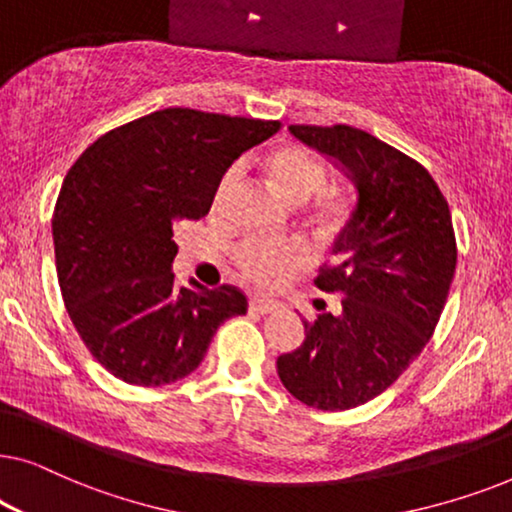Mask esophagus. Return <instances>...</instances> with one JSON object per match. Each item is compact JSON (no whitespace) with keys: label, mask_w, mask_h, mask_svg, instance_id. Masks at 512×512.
<instances>
[{"label":"esophagus","mask_w":512,"mask_h":512,"mask_svg":"<svg viewBox=\"0 0 512 512\" xmlns=\"http://www.w3.org/2000/svg\"><path fill=\"white\" fill-rule=\"evenodd\" d=\"M277 303L275 300H268V298H251L249 300V312L254 314H272L277 310Z\"/></svg>","instance_id":"1"}]
</instances>
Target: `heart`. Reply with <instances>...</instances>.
<instances>
[{
    "label": "heart",
    "instance_id": "obj_1",
    "mask_svg": "<svg viewBox=\"0 0 512 512\" xmlns=\"http://www.w3.org/2000/svg\"><path fill=\"white\" fill-rule=\"evenodd\" d=\"M270 177L275 181L284 198H289L296 205H305L314 195L321 193L326 186V170L310 151L298 144L279 146L270 153L268 158ZM242 179V165H230L221 174L219 184L214 188L212 207L214 212L226 205L230 193ZM237 265L242 275L258 286H272L279 279H284L305 263V249L298 242H265V240H249L237 249Z\"/></svg>",
    "mask_w": 512,
    "mask_h": 512
}]
</instances>
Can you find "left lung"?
I'll return each mask as SVG.
<instances>
[{"label":"left lung","instance_id":"left-lung-1","mask_svg":"<svg viewBox=\"0 0 512 512\" xmlns=\"http://www.w3.org/2000/svg\"><path fill=\"white\" fill-rule=\"evenodd\" d=\"M289 130L347 174L356 205L314 279L342 310L303 321V345L279 356L277 373L300 403L349 410L391 387L436 331L457 268L452 214L417 160L366 130Z\"/></svg>","mask_w":512,"mask_h":512}]
</instances>
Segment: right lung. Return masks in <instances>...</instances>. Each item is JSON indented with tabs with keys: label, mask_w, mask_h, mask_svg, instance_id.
I'll list each match as a JSON object with an SVG mask.
<instances>
[{
	"label": "right lung",
	"mask_w": 512,
	"mask_h": 512,
	"mask_svg": "<svg viewBox=\"0 0 512 512\" xmlns=\"http://www.w3.org/2000/svg\"><path fill=\"white\" fill-rule=\"evenodd\" d=\"M279 130L195 109H163L90 144L53 212L58 282L69 319L111 375L160 387L191 375L216 328L247 296L174 284V226L209 212L221 174Z\"/></svg>",
	"instance_id": "1"
}]
</instances>
